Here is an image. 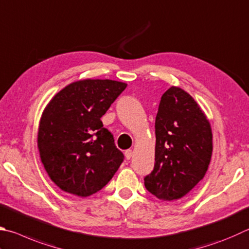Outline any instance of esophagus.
I'll list each match as a JSON object with an SVG mask.
<instances>
[{
	"label": "esophagus",
	"instance_id": "1",
	"mask_svg": "<svg viewBox=\"0 0 249 249\" xmlns=\"http://www.w3.org/2000/svg\"><path fill=\"white\" fill-rule=\"evenodd\" d=\"M132 156H133V151L130 150V149H128V150L125 151V158L127 160H130V158H132Z\"/></svg>",
	"mask_w": 249,
	"mask_h": 249
}]
</instances>
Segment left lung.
<instances>
[{"mask_svg":"<svg viewBox=\"0 0 249 249\" xmlns=\"http://www.w3.org/2000/svg\"><path fill=\"white\" fill-rule=\"evenodd\" d=\"M155 168L144 186L162 200L184 197L203 178L212 155L209 121L191 94L171 87L156 117Z\"/></svg>","mask_w":249,"mask_h":249,"instance_id":"1","label":"left lung"}]
</instances>
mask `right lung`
Masks as SVG:
<instances>
[{"label":"right lung","mask_w":249,"mask_h":249,"mask_svg":"<svg viewBox=\"0 0 249 249\" xmlns=\"http://www.w3.org/2000/svg\"><path fill=\"white\" fill-rule=\"evenodd\" d=\"M127 85L110 79H85L63 88L40 120L41 162L62 191L88 197L110 182L124 160L101 117Z\"/></svg>","instance_id":"right-lung-1"}]
</instances>
